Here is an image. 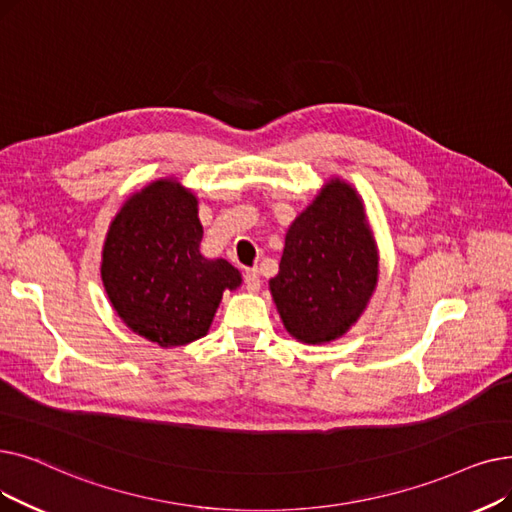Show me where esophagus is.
Wrapping results in <instances>:
<instances>
[{
	"label": "esophagus",
	"mask_w": 512,
	"mask_h": 512,
	"mask_svg": "<svg viewBox=\"0 0 512 512\" xmlns=\"http://www.w3.org/2000/svg\"><path fill=\"white\" fill-rule=\"evenodd\" d=\"M244 286H247V291L251 293H257L261 288V276H259V270H247V274H244Z\"/></svg>",
	"instance_id": "obj_1"
}]
</instances>
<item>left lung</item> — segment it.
<instances>
[{
  "label": "left lung",
  "mask_w": 512,
  "mask_h": 512,
  "mask_svg": "<svg viewBox=\"0 0 512 512\" xmlns=\"http://www.w3.org/2000/svg\"><path fill=\"white\" fill-rule=\"evenodd\" d=\"M376 268L360 196L332 180L288 228L280 272L270 280L286 330L314 345L341 337L364 311Z\"/></svg>",
  "instance_id": "8db88e82"
}]
</instances>
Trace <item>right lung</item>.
I'll return each mask as SVG.
<instances>
[{"mask_svg": "<svg viewBox=\"0 0 512 512\" xmlns=\"http://www.w3.org/2000/svg\"><path fill=\"white\" fill-rule=\"evenodd\" d=\"M196 198L173 180L133 194L108 230L102 282L121 320L161 347L207 335L226 288L240 274L226 259L198 251L203 226Z\"/></svg>", "mask_w": 512, "mask_h": 512, "instance_id": "right-lung-1", "label": "right lung"}]
</instances>
